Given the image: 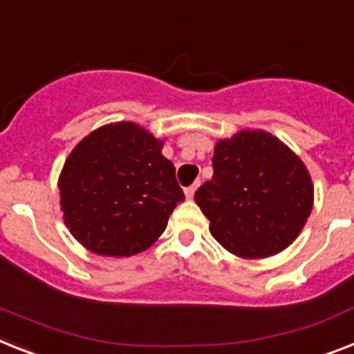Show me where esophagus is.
Returning <instances> with one entry per match:
<instances>
[{"mask_svg":"<svg viewBox=\"0 0 354 354\" xmlns=\"http://www.w3.org/2000/svg\"><path fill=\"white\" fill-rule=\"evenodd\" d=\"M198 185H200V182H196V183H192L191 187H187L185 189V196L189 198V200H191L192 196H194V192H196V189H198Z\"/></svg>","mask_w":354,"mask_h":354,"instance_id":"1","label":"esophagus"}]
</instances>
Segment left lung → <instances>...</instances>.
Segmentation results:
<instances>
[{
	"mask_svg": "<svg viewBox=\"0 0 354 354\" xmlns=\"http://www.w3.org/2000/svg\"><path fill=\"white\" fill-rule=\"evenodd\" d=\"M212 180L194 194L220 245L240 258H267L291 245L313 209V182L300 158L263 131L220 140Z\"/></svg>",
	"mask_w": 354,
	"mask_h": 354,
	"instance_id": "8db88e82",
	"label": "left lung"
}]
</instances>
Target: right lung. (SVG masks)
Here are the masks:
<instances>
[{
  "mask_svg": "<svg viewBox=\"0 0 354 354\" xmlns=\"http://www.w3.org/2000/svg\"><path fill=\"white\" fill-rule=\"evenodd\" d=\"M162 149L132 122L103 125L74 147L57 187L65 225L83 247L132 257L160 238L185 198Z\"/></svg>",
  "mask_w": 354,
  "mask_h": 354,
  "instance_id": "1",
  "label": "right lung"
}]
</instances>
